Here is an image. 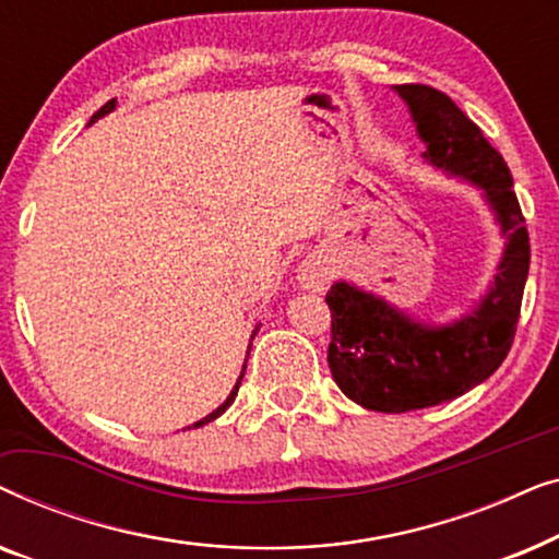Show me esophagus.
<instances>
[{
  "instance_id": "1",
  "label": "esophagus",
  "mask_w": 559,
  "mask_h": 559,
  "mask_svg": "<svg viewBox=\"0 0 559 559\" xmlns=\"http://www.w3.org/2000/svg\"><path fill=\"white\" fill-rule=\"evenodd\" d=\"M297 280H300V285L305 289L318 293V289H323L328 285L331 272H328V266L320 262V259H305V262L300 264V272H297Z\"/></svg>"
}]
</instances>
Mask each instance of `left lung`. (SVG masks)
<instances>
[{
	"label": "left lung",
	"instance_id": "8db88e82",
	"mask_svg": "<svg viewBox=\"0 0 559 559\" xmlns=\"http://www.w3.org/2000/svg\"><path fill=\"white\" fill-rule=\"evenodd\" d=\"M396 94L409 104L425 159L484 188L509 241L491 293L445 328L419 325L346 282L328 289L335 384L361 407L389 415L450 402L491 377L514 343L530 274V234L501 152L442 91L404 83Z\"/></svg>",
	"mask_w": 559,
	"mask_h": 559
}]
</instances>
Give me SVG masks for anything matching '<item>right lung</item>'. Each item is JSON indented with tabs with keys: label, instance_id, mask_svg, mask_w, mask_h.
Masks as SVG:
<instances>
[{
	"label": "right lung",
	"instance_id": "obj_1",
	"mask_svg": "<svg viewBox=\"0 0 559 559\" xmlns=\"http://www.w3.org/2000/svg\"><path fill=\"white\" fill-rule=\"evenodd\" d=\"M114 106H117V98H111V102H106V104L102 106V109H98V111L94 114V117H91V121H96L98 117H104V114H109V111L114 109ZM241 377H243V373H241ZM239 384H241V379H239V381H236L234 392H231V394H228V400H226L224 404H221V407H218V409H213L209 417H203V419H201V423H195V425H190V427H201V425H209V423H213V419H216V417H221V415H224V412H226L228 407H231L234 396H236V392H239Z\"/></svg>",
	"mask_w": 559,
	"mask_h": 559
}]
</instances>
